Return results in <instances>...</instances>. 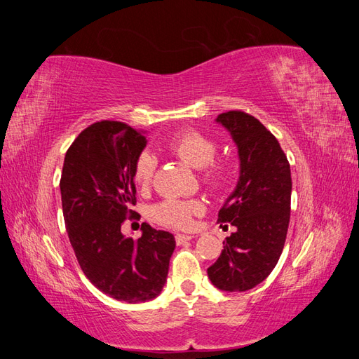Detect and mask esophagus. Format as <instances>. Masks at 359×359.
Listing matches in <instances>:
<instances>
[{
	"label": "esophagus",
	"mask_w": 359,
	"mask_h": 359,
	"mask_svg": "<svg viewBox=\"0 0 359 359\" xmlns=\"http://www.w3.org/2000/svg\"><path fill=\"white\" fill-rule=\"evenodd\" d=\"M194 236H191V235H186V233H177L175 235V240H177V244H184V243H187V241H191Z\"/></svg>",
	"instance_id": "esophagus-1"
}]
</instances>
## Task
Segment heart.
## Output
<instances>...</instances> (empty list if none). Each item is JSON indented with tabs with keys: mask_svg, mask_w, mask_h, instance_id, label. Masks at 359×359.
I'll return each mask as SVG.
<instances>
[{
	"mask_svg": "<svg viewBox=\"0 0 359 359\" xmlns=\"http://www.w3.org/2000/svg\"><path fill=\"white\" fill-rule=\"evenodd\" d=\"M169 149L190 168L198 170L205 169V182L211 187H223L229 178V170L224 165L212 163L217 156V144L210 136L187 130L170 140ZM156 166L157 158L151 151L145 149L137 156L133 168V180L137 186L147 187L153 181ZM201 210L202 205L198 201L166 199L154 206L153 215L156 222L165 226L187 227L191 222V215L201 212Z\"/></svg>",
	"mask_w": 359,
	"mask_h": 359,
	"instance_id": "heart-1",
	"label": "heart"
}]
</instances>
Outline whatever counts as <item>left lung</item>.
<instances>
[{"label": "left lung", "mask_w": 359, "mask_h": 359, "mask_svg": "<svg viewBox=\"0 0 359 359\" xmlns=\"http://www.w3.org/2000/svg\"><path fill=\"white\" fill-rule=\"evenodd\" d=\"M215 123L236 145L240 177L219 211V223L236 231L223 241L208 277L220 290L245 292L262 283L283 252L290 219V166L278 140L255 116L231 111Z\"/></svg>", "instance_id": "8db88e82"}]
</instances>
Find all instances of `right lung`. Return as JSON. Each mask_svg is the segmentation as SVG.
Returning a JSON list of instances; mask_svg holds the SVG:
<instances>
[{
	"label": "right lung",
	"instance_id": "obj_1",
	"mask_svg": "<svg viewBox=\"0 0 359 359\" xmlns=\"http://www.w3.org/2000/svg\"><path fill=\"white\" fill-rule=\"evenodd\" d=\"M147 132L100 121L74 139L60 182L62 214L76 259L91 283L114 299L145 302L160 295L175 250L170 232L144 223L139 240L121 232L136 202L133 168Z\"/></svg>",
	"mask_w": 359,
	"mask_h": 359
}]
</instances>
